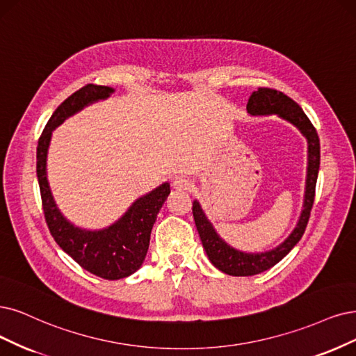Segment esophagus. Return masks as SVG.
<instances>
[{
	"mask_svg": "<svg viewBox=\"0 0 356 356\" xmlns=\"http://www.w3.org/2000/svg\"><path fill=\"white\" fill-rule=\"evenodd\" d=\"M173 186L177 191H188L191 188V181L186 177H176L173 180Z\"/></svg>",
	"mask_w": 356,
	"mask_h": 356,
	"instance_id": "obj_1",
	"label": "esophagus"
}]
</instances>
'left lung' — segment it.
Returning <instances> with one entry per match:
<instances>
[{
    "label": "left lung",
    "mask_w": 356,
    "mask_h": 356,
    "mask_svg": "<svg viewBox=\"0 0 356 356\" xmlns=\"http://www.w3.org/2000/svg\"><path fill=\"white\" fill-rule=\"evenodd\" d=\"M246 110L249 115H275L282 120L291 123L299 130V134L307 139L308 143V164H307V180H305V195L304 205L295 229L287 238L275 248L264 252H245L229 245L214 229L213 222L208 220L207 214L198 200L193 201L192 213L196 225V230L205 252L213 262V266L220 271L229 275H255L262 271H267L280 262L304 234L311 208L315 196V185H317L318 170H320V139L314 126L308 120L304 110L299 105L286 97L282 92L259 88L249 97Z\"/></svg>",
    "instance_id": "obj_1"
}]
</instances>
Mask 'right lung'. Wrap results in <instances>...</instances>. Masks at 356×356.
Listing matches in <instances>:
<instances>
[{"mask_svg": "<svg viewBox=\"0 0 356 356\" xmlns=\"http://www.w3.org/2000/svg\"><path fill=\"white\" fill-rule=\"evenodd\" d=\"M113 92L114 89L110 86L98 85H86L76 90L52 113L38 140L36 149V175L45 220L52 238L79 266L105 280L124 279L140 268L148 252L156 214L170 195V183L164 181L163 185L142 195L108 227L89 230L73 225L60 211L49 188L47 156L52 131L88 105L110 98Z\"/></svg>", "mask_w": 356, "mask_h": 356, "instance_id": "right-lung-1", "label": "right lung"}]
</instances>
